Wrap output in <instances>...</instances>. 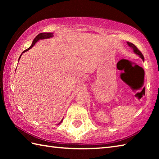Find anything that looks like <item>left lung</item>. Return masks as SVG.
<instances>
[{
  "instance_id": "left-lung-1",
  "label": "left lung",
  "mask_w": 159,
  "mask_h": 159,
  "mask_svg": "<svg viewBox=\"0 0 159 159\" xmlns=\"http://www.w3.org/2000/svg\"><path fill=\"white\" fill-rule=\"evenodd\" d=\"M127 44L129 46L130 48L133 49V52L136 54V55H139V57L141 59H142V60L143 61L144 60V57H143V55H142V53H141L139 50V49H138L137 47L134 46L133 43H130V42H127Z\"/></svg>"
}]
</instances>
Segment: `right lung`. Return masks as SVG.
I'll return each instance as SVG.
<instances>
[{"label": "right lung", "instance_id": "obj_1", "mask_svg": "<svg viewBox=\"0 0 159 159\" xmlns=\"http://www.w3.org/2000/svg\"><path fill=\"white\" fill-rule=\"evenodd\" d=\"M53 36H54V35H53V33H39V34L37 35V36L35 37V38H34V39H33V42H32V44L31 45V46H30L29 48H27L26 50H25V51H23V52H22V53L21 54V55H20V57H19L18 61H19L20 59L21 58V56H22V54H23L24 52H26V51H28L29 50L31 49V48H32V47L35 44V43L38 42L39 41V40L44 39H48V38H52ZM16 68H17V67H16ZM63 120V119H62V120L60 121V122L59 123V124H60L62 122Z\"/></svg>", "mask_w": 159, "mask_h": 159}]
</instances>
